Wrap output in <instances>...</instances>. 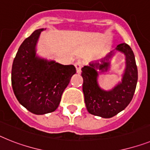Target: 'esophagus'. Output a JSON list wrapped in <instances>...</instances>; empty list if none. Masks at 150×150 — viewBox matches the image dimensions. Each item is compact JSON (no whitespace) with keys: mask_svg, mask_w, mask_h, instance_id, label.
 Segmentation results:
<instances>
[{"mask_svg":"<svg viewBox=\"0 0 150 150\" xmlns=\"http://www.w3.org/2000/svg\"><path fill=\"white\" fill-rule=\"evenodd\" d=\"M75 66L76 68V71H77L78 74H80L81 73V69L82 67V63H81V61H78L77 62L75 63Z\"/></svg>","mask_w":150,"mask_h":150,"instance_id":"1","label":"esophagus"}]
</instances>
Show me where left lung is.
I'll list each match as a JSON object with an SVG mask.
<instances>
[{"instance_id":"1","label":"left lung","mask_w":150,"mask_h":150,"mask_svg":"<svg viewBox=\"0 0 150 150\" xmlns=\"http://www.w3.org/2000/svg\"><path fill=\"white\" fill-rule=\"evenodd\" d=\"M116 52L125 56V69L122 81L113 89L104 90L97 81L99 72L109 71L110 60ZM81 71L85 103L91 114L110 118L124 110L131 101L137 87L138 71L133 50L127 43L119 44L105 57L91 62L81 69Z\"/></svg>"}]
</instances>
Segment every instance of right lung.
Returning <instances> with one entry per match:
<instances>
[{
  "instance_id": "add662e5",
  "label": "right lung",
  "mask_w": 150,
  "mask_h": 150,
  "mask_svg": "<svg viewBox=\"0 0 150 150\" xmlns=\"http://www.w3.org/2000/svg\"><path fill=\"white\" fill-rule=\"evenodd\" d=\"M35 30L22 42L15 56L11 71L13 93L20 104L37 115L53 112L62 94L76 73L73 65H64L39 56L36 46L40 33Z\"/></svg>"
}]
</instances>
